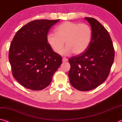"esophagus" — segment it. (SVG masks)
<instances>
[{"instance_id":"34e87169","label":"esophagus","mask_w":122,"mask_h":122,"mask_svg":"<svg viewBox=\"0 0 122 122\" xmlns=\"http://www.w3.org/2000/svg\"><path fill=\"white\" fill-rule=\"evenodd\" d=\"M68 61V59H67V58L66 57H63L62 58V61L63 62H66V61Z\"/></svg>"}]
</instances>
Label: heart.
<instances>
[{
	"label": "heart",
	"instance_id": "1",
	"mask_svg": "<svg viewBox=\"0 0 122 122\" xmlns=\"http://www.w3.org/2000/svg\"><path fill=\"white\" fill-rule=\"evenodd\" d=\"M55 31L48 34L47 42L54 51L59 53L65 41L66 47L60 52L62 55L84 53L92 40V29L86 23L67 21L58 25Z\"/></svg>",
	"mask_w": 122,
	"mask_h": 122
}]
</instances>
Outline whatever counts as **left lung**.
<instances>
[{
	"label": "left lung",
	"mask_w": 122,
	"mask_h": 122,
	"mask_svg": "<svg viewBox=\"0 0 122 122\" xmlns=\"http://www.w3.org/2000/svg\"><path fill=\"white\" fill-rule=\"evenodd\" d=\"M91 26L92 40L85 52L69 59V81L81 91L97 88L109 76L115 51L109 32L96 19L85 17Z\"/></svg>",
	"instance_id": "8db88e82"
}]
</instances>
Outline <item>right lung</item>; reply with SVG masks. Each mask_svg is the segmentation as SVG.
<instances>
[{
	"mask_svg": "<svg viewBox=\"0 0 122 122\" xmlns=\"http://www.w3.org/2000/svg\"><path fill=\"white\" fill-rule=\"evenodd\" d=\"M59 19H37L16 32L9 49V59L15 79L26 88L40 91L47 87L62 58L48 43L47 36Z\"/></svg>",
	"mask_w": 122,
	"mask_h": 122,
	"instance_id": "add662e5",
	"label": "right lung"
}]
</instances>
